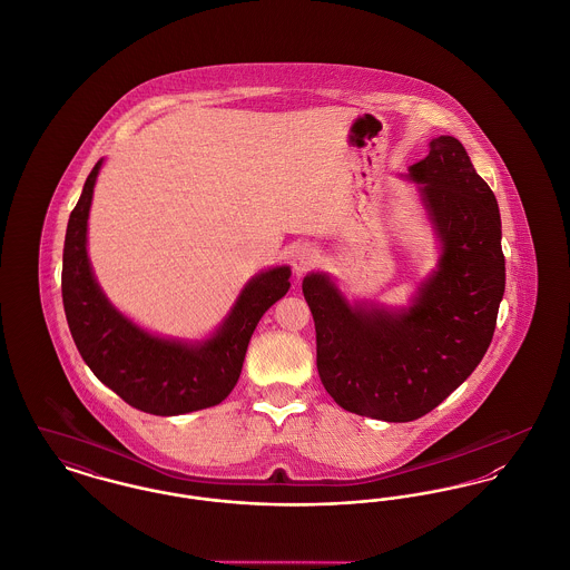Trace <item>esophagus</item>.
I'll use <instances>...</instances> for the list:
<instances>
[{
    "instance_id": "1",
    "label": "esophagus",
    "mask_w": 570,
    "mask_h": 570,
    "mask_svg": "<svg viewBox=\"0 0 570 570\" xmlns=\"http://www.w3.org/2000/svg\"><path fill=\"white\" fill-rule=\"evenodd\" d=\"M318 263V252L309 245H298L293 254V269L297 275H303L305 272H309L314 265Z\"/></svg>"
}]
</instances>
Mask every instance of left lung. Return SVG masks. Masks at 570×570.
Instances as JSON below:
<instances>
[{"label": "left lung", "instance_id": "obj_1", "mask_svg": "<svg viewBox=\"0 0 570 570\" xmlns=\"http://www.w3.org/2000/svg\"><path fill=\"white\" fill-rule=\"evenodd\" d=\"M440 242L412 303L351 305L326 273L303 277L316 365L337 406L389 423L442 404L488 353L504 295L498 200L455 136H438L407 168Z\"/></svg>", "mask_w": 570, "mask_h": 570}]
</instances>
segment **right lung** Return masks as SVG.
Instances as JSON below:
<instances>
[{"mask_svg":"<svg viewBox=\"0 0 570 570\" xmlns=\"http://www.w3.org/2000/svg\"><path fill=\"white\" fill-rule=\"evenodd\" d=\"M102 163L91 168L66 230L61 297L72 340L96 379L136 410L175 416L217 406L239 380L258 321L288 293L291 267L254 275L209 340L184 342L140 328L102 293L87 256V219Z\"/></svg>","mask_w":570,"mask_h":570,"instance_id":"1","label":"right lung"}]
</instances>
